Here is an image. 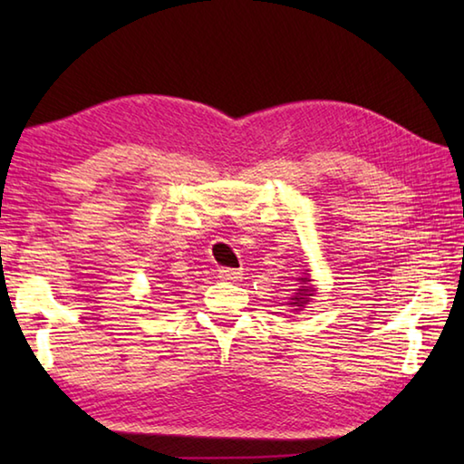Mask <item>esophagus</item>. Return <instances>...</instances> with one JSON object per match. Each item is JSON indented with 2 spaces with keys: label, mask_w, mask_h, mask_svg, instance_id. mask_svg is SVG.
<instances>
[{
  "label": "esophagus",
  "mask_w": 464,
  "mask_h": 464,
  "mask_svg": "<svg viewBox=\"0 0 464 464\" xmlns=\"http://www.w3.org/2000/svg\"><path fill=\"white\" fill-rule=\"evenodd\" d=\"M219 279H223V281H241L243 279V271L229 269V267L219 269Z\"/></svg>",
  "instance_id": "1"
}]
</instances>
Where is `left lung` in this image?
<instances>
[{
  "instance_id": "obj_1",
  "label": "left lung",
  "mask_w": 464,
  "mask_h": 464,
  "mask_svg": "<svg viewBox=\"0 0 464 464\" xmlns=\"http://www.w3.org/2000/svg\"><path fill=\"white\" fill-rule=\"evenodd\" d=\"M301 281H303V283H309V277H301ZM311 295H313V289L309 287V285H304L303 289H297V293H295V297L291 299V304H295V307L303 309L304 303L309 301Z\"/></svg>"
}]
</instances>
